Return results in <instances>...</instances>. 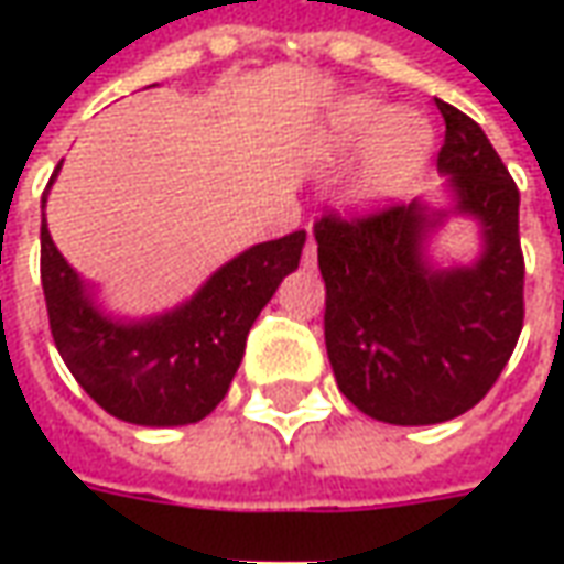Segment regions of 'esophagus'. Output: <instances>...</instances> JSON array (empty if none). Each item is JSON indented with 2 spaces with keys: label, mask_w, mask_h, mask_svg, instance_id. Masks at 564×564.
Instances as JSON below:
<instances>
[{
  "label": "esophagus",
  "mask_w": 564,
  "mask_h": 564,
  "mask_svg": "<svg viewBox=\"0 0 564 564\" xmlns=\"http://www.w3.org/2000/svg\"><path fill=\"white\" fill-rule=\"evenodd\" d=\"M302 262H305V265H314V262H317V241H314V235H307L305 250H302Z\"/></svg>",
  "instance_id": "34e87169"
}]
</instances>
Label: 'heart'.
Listing matches in <instances>:
<instances>
[{
	"label": "heart",
	"instance_id": "1",
	"mask_svg": "<svg viewBox=\"0 0 564 564\" xmlns=\"http://www.w3.org/2000/svg\"><path fill=\"white\" fill-rule=\"evenodd\" d=\"M429 127L408 111H387V105L354 96L344 99L329 117L326 144L335 153H356L366 148V160L356 177V202L378 205L402 189L425 162Z\"/></svg>",
	"mask_w": 564,
	"mask_h": 564
}]
</instances>
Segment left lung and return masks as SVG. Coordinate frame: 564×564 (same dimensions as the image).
<instances>
[{"instance_id": "8db88e82", "label": "left lung", "mask_w": 564, "mask_h": 564, "mask_svg": "<svg viewBox=\"0 0 564 564\" xmlns=\"http://www.w3.org/2000/svg\"><path fill=\"white\" fill-rule=\"evenodd\" d=\"M437 102L447 123L437 169L456 214L480 223L474 265L429 269L423 238L447 210L423 202L314 223L326 281V354L338 390L380 423L432 425L471 411L520 341L525 262L520 189L471 117Z\"/></svg>"}]
</instances>
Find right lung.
Wrapping results in <instances>:
<instances>
[{
  "instance_id": "right-lung-1",
  "label": "right lung",
  "mask_w": 564,
  "mask_h": 564,
  "mask_svg": "<svg viewBox=\"0 0 564 564\" xmlns=\"http://www.w3.org/2000/svg\"><path fill=\"white\" fill-rule=\"evenodd\" d=\"M44 202L47 189L42 210ZM302 247V229L250 247L214 271L186 305L127 323L93 305L42 214V286L56 350L84 392L117 420L150 429L198 423L229 392L247 332L283 278L299 269Z\"/></svg>"
}]
</instances>
